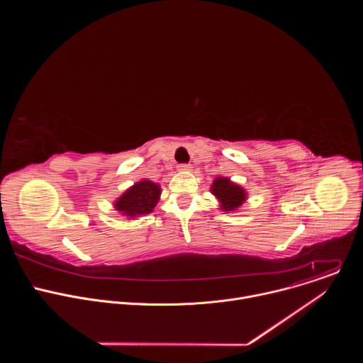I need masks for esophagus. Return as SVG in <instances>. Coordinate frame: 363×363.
<instances>
[{
	"mask_svg": "<svg viewBox=\"0 0 363 363\" xmlns=\"http://www.w3.org/2000/svg\"><path fill=\"white\" fill-rule=\"evenodd\" d=\"M178 169H179V171H189V169H191V165H189V164H179V165H178Z\"/></svg>",
	"mask_w": 363,
	"mask_h": 363,
	"instance_id": "1",
	"label": "esophagus"
}]
</instances>
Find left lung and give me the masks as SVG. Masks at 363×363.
Masks as SVG:
<instances>
[{
	"label": "left lung",
	"instance_id": "8db88e82",
	"mask_svg": "<svg viewBox=\"0 0 363 363\" xmlns=\"http://www.w3.org/2000/svg\"><path fill=\"white\" fill-rule=\"evenodd\" d=\"M211 191L221 201V210L224 211H234L245 201V191L228 178H217Z\"/></svg>",
	"mask_w": 363,
	"mask_h": 363
}]
</instances>
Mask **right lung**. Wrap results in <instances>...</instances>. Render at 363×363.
<instances>
[{
	"mask_svg": "<svg viewBox=\"0 0 363 363\" xmlns=\"http://www.w3.org/2000/svg\"><path fill=\"white\" fill-rule=\"evenodd\" d=\"M161 195L160 185L150 181H140L129 188L115 203L116 210L128 217H140L149 214L157 205Z\"/></svg>",
	"mask_w": 363,
	"mask_h": 363,
	"instance_id": "obj_1",
	"label": "right lung"
}]
</instances>
